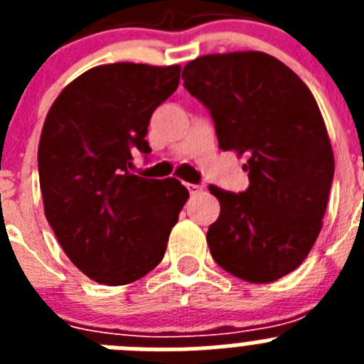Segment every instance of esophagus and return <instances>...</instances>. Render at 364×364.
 Instances as JSON below:
<instances>
[{
  "instance_id": "obj_1",
  "label": "esophagus",
  "mask_w": 364,
  "mask_h": 364,
  "mask_svg": "<svg viewBox=\"0 0 364 364\" xmlns=\"http://www.w3.org/2000/svg\"><path fill=\"white\" fill-rule=\"evenodd\" d=\"M186 188H188V191L191 193V195H198V193L202 191V186L197 184H186Z\"/></svg>"
}]
</instances>
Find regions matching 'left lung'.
I'll list each match as a JSON object with an SVG mask.
<instances>
[{
	"label": "left lung",
	"mask_w": 364,
	"mask_h": 364,
	"mask_svg": "<svg viewBox=\"0 0 364 364\" xmlns=\"http://www.w3.org/2000/svg\"><path fill=\"white\" fill-rule=\"evenodd\" d=\"M182 80L210 109L218 147L247 159L246 191L210 186L220 202L205 237L211 257L242 281H277L323 228L336 164L319 105L290 67L259 50L205 54Z\"/></svg>",
	"instance_id": "8db88e82"
}]
</instances>
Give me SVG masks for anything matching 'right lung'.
Here are the masks:
<instances>
[{
  "instance_id": "obj_1",
  "label": "right lung",
  "mask_w": 364,
  "mask_h": 364,
  "mask_svg": "<svg viewBox=\"0 0 364 364\" xmlns=\"http://www.w3.org/2000/svg\"><path fill=\"white\" fill-rule=\"evenodd\" d=\"M178 82L180 65H98L47 112L38 146L45 217L70 262L100 284H129L156 268L189 198L180 180L129 173L133 153H151V114Z\"/></svg>"
}]
</instances>
